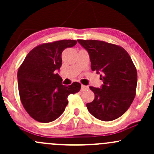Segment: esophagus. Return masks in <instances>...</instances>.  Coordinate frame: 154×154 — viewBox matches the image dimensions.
Masks as SVG:
<instances>
[{"mask_svg": "<svg viewBox=\"0 0 154 154\" xmlns=\"http://www.w3.org/2000/svg\"><path fill=\"white\" fill-rule=\"evenodd\" d=\"M87 89H88V86H85V85H83V84H82V91H83L84 90H87Z\"/></svg>", "mask_w": 154, "mask_h": 154, "instance_id": "34e87169", "label": "esophagus"}]
</instances>
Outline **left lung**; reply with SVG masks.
Segmentation results:
<instances>
[{
	"label": "left lung",
	"instance_id": "8db88e82",
	"mask_svg": "<svg viewBox=\"0 0 154 154\" xmlns=\"http://www.w3.org/2000/svg\"><path fill=\"white\" fill-rule=\"evenodd\" d=\"M89 53L91 69L100 73L102 88L90 87L95 99L87 103L91 115L111 121L123 115L136 95L137 72L129 54L121 46L100 40L78 39Z\"/></svg>",
	"mask_w": 154,
	"mask_h": 154
}]
</instances>
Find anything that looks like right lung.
I'll use <instances>...</instances> for the list:
<instances>
[{"instance_id": "1", "label": "right lung", "mask_w": 154, "mask_h": 154, "mask_svg": "<svg viewBox=\"0 0 154 154\" xmlns=\"http://www.w3.org/2000/svg\"><path fill=\"white\" fill-rule=\"evenodd\" d=\"M76 40L62 39L36 46L27 54L17 72L20 101L27 113L40 123L54 121L64 112L67 97L81 90V84H62L56 70L62 66V54Z\"/></svg>"}]
</instances>
